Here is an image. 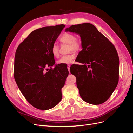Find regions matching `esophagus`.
Returning a JSON list of instances; mask_svg holds the SVG:
<instances>
[{
    "instance_id": "esophagus-1",
    "label": "esophagus",
    "mask_w": 133,
    "mask_h": 133,
    "mask_svg": "<svg viewBox=\"0 0 133 133\" xmlns=\"http://www.w3.org/2000/svg\"><path fill=\"white\" fill-rule=\"evenodd\" d=\"M67 68H68V70H69V73H70V65H68Z\"/></svg>"
}]
</instances>
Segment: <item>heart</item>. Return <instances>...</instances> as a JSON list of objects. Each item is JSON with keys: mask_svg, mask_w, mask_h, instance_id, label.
Wrapping results in <instances>:
<instances>
[{"mask_svg": "<svg viewBox=\"0 0 133 133\" xmlns=\"http://www.w3.org/2000/svg\"><path fill=\"white\" fill-rule=\"evenodd\" d=\"M60 41L62 43L69 44V51H78L81 49L82 43L79 40L76 39L75 36L71 33H66L63 34L60 38ZM51 53L54 57H58L59 55V47L57 44H54L51 46ZM75 55L73 53L63 55L58 61V64H69L73 62Z\"/></svg>", "mask_w": 133, "mask_h": 133, "instance_id": "b5f03b06", "label": "heart"}]
</instances>
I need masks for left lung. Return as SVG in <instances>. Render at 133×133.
I'll list each match as a JSON object with an SVG mask.
<instances>
[{
	"label": "left lung",
	"mask_w": 133,
	"mask_h": 133,
	"mask_svg": "<svg viewBox=\"0 0 133 133\" xmlns=\"http://www.w3.org/2000/svg\"><path fill=\"white\" fill-rule=\"evenodd\" d=\"M65 31L80 35L82 50L70 73L76 75V85L85 102L99 105L106 102L119 81V59L115 46L90 23L71 25ZM76 72V75L75 73Z\"/></svg>",
	"instance_id": "1"
}]
</instances>
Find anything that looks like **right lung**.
<instances>
[{
  "instance_id": "add662e5",
  "label": "right lung",
  "mask_w": 133,
  "mask_h": 133,
  "mask_svg": "<svg viewBox=\"0 0 133 133\" xmlns=\"http://www.w3.org/2000/svg\"><path fill=\"white\" fill-rule=\"evenodd\" d=\"M65 26L60 24L33 31L15 52L16 83L27 101L40 110L53 108L62 98V88L69 71L64 64L52 69L55 62L51 49ZM46 67L51 68L47 72Z\"/></svg>"
}]
</instances>
